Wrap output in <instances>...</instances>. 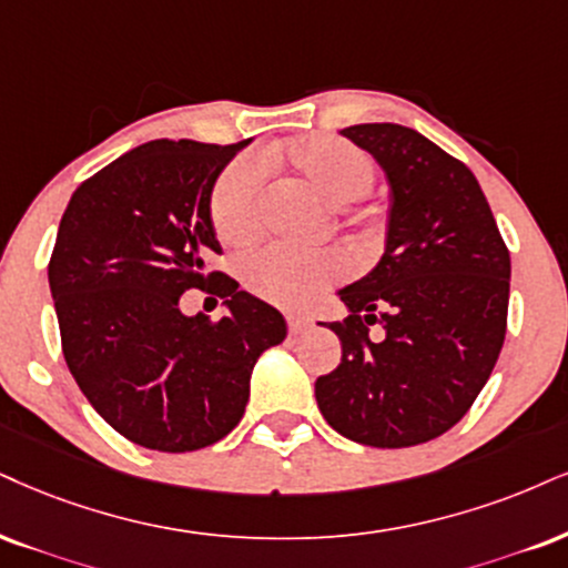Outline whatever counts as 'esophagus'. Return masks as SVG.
Wrapping results in <instances>:
<instances>
[{
  "label": "esophagus",
  "instance_id": "1",
  "mask_svg": "<svg viewBox=\"0 0 568 568\" xmlns=\"http://www.w3.org/2000/svg\"><path fill=\"white\" fill-rule=\"evenodd\" d=\"M286 326H290V334H303L305 328H311V318L303 313H286Z\"/></svg>",
  "mask_w": 568,
  "mask_h": 568
}]
</instances>
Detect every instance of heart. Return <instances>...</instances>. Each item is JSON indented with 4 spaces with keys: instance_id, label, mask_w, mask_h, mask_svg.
<instances>
[{
    "instance_id": "heart-1",
    "label": "heart",
    "mask_w": 568,
    "mask_h": 568,
    "mask_svg": "<svg viewBox=\"0 0 568 568\" xmlns=\"http://www.w3.org/2000/svg\"><path fill=\"white\" fill-rule=\"evenodd\" d=\"M311 186L328 205H347L366 197L374 186V160L358 144L328 134L297 136L273 146L265 155ZM263 173L252 160H234L215 181L210 197V219L229 244H247L261 231ZM244 284L273 305L297 307L332 286L345 265L328 250H290L273 244L244 261Z\"/></svg>"
}]
</instances>
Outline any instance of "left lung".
Here are the masks:
<instances>
[{
  "instance_id": "left-lung-1",
  "label": "left lung",
  "mask_w": 568,
  "mask_h": 568,
  "mask_svg": "<svg viewBox=\"0 0 568 568\" xmlns=\"http://www.w3.org/2000/svg\"><path fill=\"white\" fill-rule=\"evenodd\" d=\"M342 136L389 181L387 244L376 268L339 290L345 321L328 324L342 361L316 379L332 429L371 447L429 443L477 400L506 339L510 255L477 176L397 123ZM385 337L374 343L369 326Z\"/></svg>"
}]
</instances>
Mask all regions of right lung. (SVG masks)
<instances>
[{
  "label": "right lung",
  "mask_w": 568,
  "mask_h": 568,
  "mask_svg": "<svg viewBox=\"0 0 568 568\" xmlns=\"http://www.w3.org/2000/svg\"><path fill=\"white\" fill-rule=\"evenodd\" d=\"M244 144L146 142L83 181L62 213L49 261L62 355L104 422L150 450L226 437L257 358L286 337L276 307L207 265L221 252L210 194ZM189 288L230 313L184 317Z\"/></svg>",
  "instance_id": "right-lung-1"
}]
</instances>
